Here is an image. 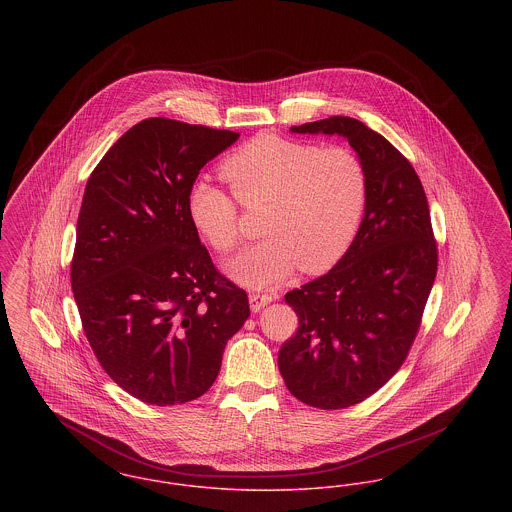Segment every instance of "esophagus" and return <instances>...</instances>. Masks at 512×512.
<instances>
[{"label": "esophagus", "mask_w": 512, "mask_h": 512, "mask_svg": "<svg viewBox=\"0 0 512 512\" xmlns=\"http://www.w3.org/2000/svg\"><path fill=\"white\" fill-rule=\"evenodd\" d=\"M275 299H277V295H273V293H252L250 295V308L254 312H258V310L268 307Z\"/></svg>", "instance_id": "34e87169"}]
</instances>
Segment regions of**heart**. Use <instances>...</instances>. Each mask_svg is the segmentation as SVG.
Listing matches in <instances>:
<instances>
[{"instance_id": "obj_1", "label": "heart", "mask_w": 512, "mask_h": 512, "mask_svg": "<svg viewBox=\"0 0 512 512\" xmlns=\"http://www.w3.org/2000/svg\"><path fill=\"white\" fill-rule=\"evenodd\" d=\"M233 194L200 180L188 211L207 242L221 254L239 248L240 204L266 207L268 237L231 262L229 273L248 287H272L297 266L301 272L330 270L355 239L369 194L361 157L343 145L262 134L244 143L221 165Z\"/></svg>"}]
</instances>
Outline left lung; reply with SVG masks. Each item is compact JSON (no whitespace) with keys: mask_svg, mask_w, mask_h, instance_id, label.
I'll return each instance as SVG.
<instances>
[{"mask_svg":"<svg viewBox=\"0 0 512 512\" xmlns=\"http://www.w3.org/2000/svg\"><path fill=\"white\" fill-rule=\"evenodd\" d=\"M291 132L347 137L369 178L365 217L340 262L285 295L299 328L279 349V371L297 400L349 408L404 365L435 283L437 239L423 184L386 137L349 116Z\"/></svg>","mask_w":512,"mask_h":512,"instance_id":"obj_1","label":"left lung"}]
</instances>
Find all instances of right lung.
<instances>
[{"label": "right lung", "mask_w": 512, "mask_h": 512, "mask_svg": "<svg viewBox=\"0 0 512 512\" xmlns=\"http://www.w3.org/2000/svg\"><path fill=\"white\" fill-rule=\"evenodd\" d=\"M237 139L147 118L87 180L71 291L104 373L145 404L205 394L227 341L250 316L246 291L215 268L188 211L202 167Z\"/></svg>", "instance_id": "obj_1"}]
</instances>
